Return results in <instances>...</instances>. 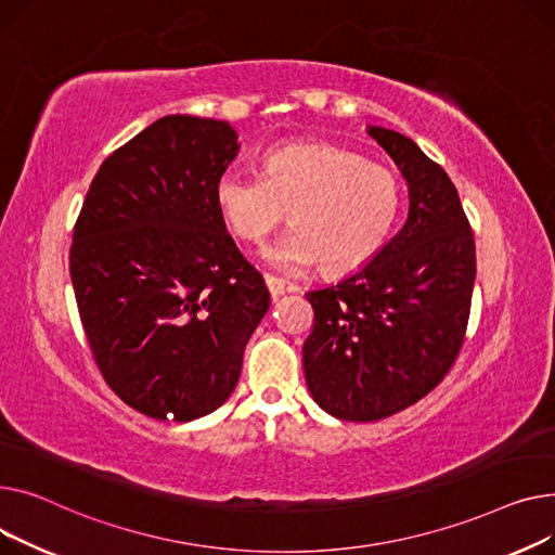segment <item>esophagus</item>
Listing matches in <instances>:
<instances>
[{
  "label": "esophagus",
  "instance_id": "34e87169",
  "mask_svg": "<svg viewBox=\"0 0 555 555\" xmlns=\"http://www.w3.org/2000/svg\"><path fill=\"white\" fill-rule=\"evenodd\" d=\"M264 282H267V288H269V293H271V298L273 300H278L282 293H284V288H286V284H284V280H280V278H275V275H264Z\"/></svg>",
  "mask_w": 555,
  "mask_h": 555
}]
</instances>
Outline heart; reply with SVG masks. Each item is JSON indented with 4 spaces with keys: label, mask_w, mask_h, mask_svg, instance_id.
Returning <instances> with one entry per match:
<instances>
[{
    "label": "heart",
    "mask_w": 555,
    "mask_h": 555,
    "mask_svg": "<svg viewBox=\"0 0 555 555\" xmlns=\"http://www.w3.org/2000/svg\"><path fill=\"white\" fill-rule=\"evenodd\" d=\"M223 223L246 244H264L288 210L291 231L267 259L284 271L320 264L324 275L367 267L395 231L399 177L336 143H288L262 158V175L225 170L215 183Z\"/></svg>",
    "instance_id": "heart-1"
}]
</instances>
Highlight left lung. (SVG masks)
I'll use <instances>...</instances> for the list:
<instances>
[{
	"label": "left lung",
	"mask_w": 555,
	"mask_h": 555,
	"mask_svg": "<svg viewBox=\"0 0 555 555\" xmlns=\"http://www.w3.org/2000/svg\"><path fill=\"white\" fill-rule=\"evenodd\" d=\"M367 134L408 181L410 210L367 267L307 293V387L343 421L397 414L443 380L464 345L477 271L468 217L439 163L395 129Z\"/></svg>",
	"instance_id": "8db88e82"
}]
</instances>
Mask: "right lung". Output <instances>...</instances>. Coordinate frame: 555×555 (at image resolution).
<instances>
[{"label":"right lung","mask_w":555,"mask_h":555,"mask_svg":"<svg viewBox=\"0 0 555 555\" xmlns=\"http://www.w3.org/2000/svg\"><path fill=\"white\" fill-rule=\"evenodd\" d=\"M237 152L225 120L163 116L103 160L74 228L69 271L93 361L152 418L223 405L269 311L264 278L215 202Z\"/></svg>","instance_id":"add662e5"}]
</instances>
